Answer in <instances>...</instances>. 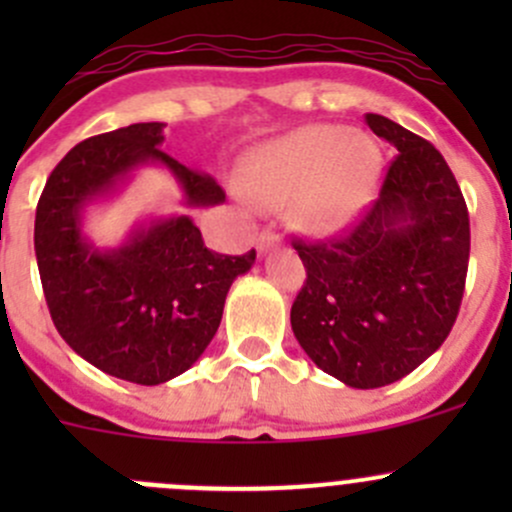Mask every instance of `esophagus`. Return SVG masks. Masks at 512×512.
<instances>
[{"label":"esophagus","mask_w":512,"mask_h":512,"mask_svg":"<svg viewBox=\"0 0 512 512\" xmlns=\"http://www.w3.org/2000/svg\"><path fill=\"white\" fill-rule=\"evenodd\" d=\"M275 240H277V237H275V232H272L270 227H267V230H262V232H260V240H257V250H260V252H265L267 247H270V245H275Z\"/></svg>","instance_id":"obj_1"}]
</instances>
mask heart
I'll return each mask as SVG.
<instances>
[{"label":"heart","mask_w":512,"mask_h":512,"mask_svg":"<svg viewBox=\"0 0 512 512\" xmlns=\"http://www.w3.org/2000/svg\"><path fill=\"white\" fill-rule=\"evenodd\" d=\"M381 153L349 128L314 126L262 148L247 163L250 193L265 205H299V223L332 232L356 218L379 180Z\"/></svg>","instance_id":"b5f03b06"}]
</instances>
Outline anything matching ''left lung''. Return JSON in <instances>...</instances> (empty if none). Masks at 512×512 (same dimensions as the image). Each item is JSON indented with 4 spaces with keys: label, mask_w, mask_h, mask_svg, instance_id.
I'll return each instance as SVG.
<instances>
[{
    "label": "left lung",
    "mask_w": 512,
    "mask_h": 512,
    "mask_svg": "<svg viewBox=\"0 0 512 512\" xmlns=\"http://www.w3.org/2000/svg\"><path fill=\"white\" fill-rule=\"evenodd\" d=\"M366 123L399 156L347 232L292 240L307 280L289 319L319 369L354 389H379L411 374L451 334L471 223L456 175L426 138L379 113H366Z\"/></svg>",
    "instance_id": "1"
}]
</instances>
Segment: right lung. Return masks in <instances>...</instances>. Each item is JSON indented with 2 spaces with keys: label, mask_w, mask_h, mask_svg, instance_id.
I'll return each mask as SVG.
<instances>
[{
  "label": "right lung",
  "mask_w": 512,
  "mask_h": 512,
  "mask_svg": "<svg viewBox=\"0 0 512 512\" xmlns=\"http://www.w3.org/2000/svg\"><path fill=\"white\" fill-rule=\"evenodd\" d=\"M163 128L158 121L133 123L71 148L46 180L34 223L36 265L54 327L96 369L141 386L170 381L200 359L220 327L227 289L255 262V250H208L188 215L138 227L116 250L86 240V205L148 163L175 175L190 208L223 203L215 178L160 151Z\"/></svg>",
  "instance_id": "right-lung-1"
}]
</instances>
